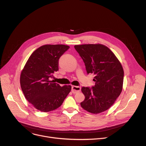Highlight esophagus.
<instances>
[{"label":"esophagus","mask_w":146,"mask_h":146,"mask_svg":"<svg viewBox=\"0 0 146 146\" xmlns=\"http://www.w3.org/2000/svg\"><path fill=\"white\" fill-rule=\"evenodd\" d=\"M81 90V88L80 86H73L72 87V92L73 94H76L78 92H79Z\"/></svg>","instance_id":"34e87169"}]
</instances>
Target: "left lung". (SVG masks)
<instances>
[{
  "mask_svg": "<svg viewBox=\"0 0 146 146\" xmlns=\"http://www.w3.org/2000/svg\"><path fill=\"white\" fill-rule=\"evenodd\" d=\"M74 48L85 63L87 73H94L95 85L82 87L85 99L80 105L85 110L99 113L108 110L122 90L124 70L117 57L106 46L76 45Z\"/></svg>",
  "mask_w": 146,
  "mask_h": 146,
  "instance_id": "1",
  "label": "left lung"
}]
</instances>
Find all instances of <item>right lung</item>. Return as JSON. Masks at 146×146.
<instances>
[{
	"mask_svg": "<svg viewBox=\"0 0 146 146\" xmlns=\"http://www.w3.org/2000/svg\"><path fill=\"white\" fill-rule=\"evenodd\" d=\"M62 44L44 45L35 50L21 72L20 84L27 101L36 110L50 112L57 109L72 89L51 80L58 70V60L69 48Z\"/></svg>",
	"mask_w": 146,
	"mask_h": 146,
	"instance_id": "add662e5",
	"label": "right lung"
}]
</instances>
